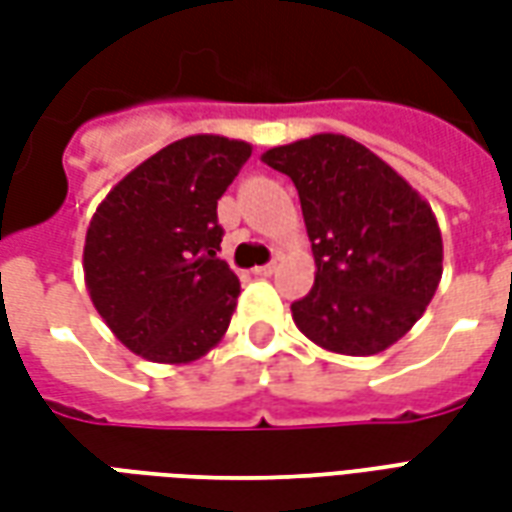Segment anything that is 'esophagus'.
<instances>
[{
  "mask_svg": "<svg viewBox=\"0 0 512 512\" xmlns=\"http://www.w3.org/2000/svg\"><path fill=\"white\" fill-rule=\"evenodd\" d=\"M274 271H277V263H266V266H257V268H252V274H255V277H260V279L271 277V274H274Z\"/></svg>",
  "mask_w": 512,
  "mask_h": 512,
  "instance_id": "esophagus-1",
  "label": "esophagus"
}]
</instances>
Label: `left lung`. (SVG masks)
<instances>
[{"mask_svg":"<svg viewBox=\"0 0 512 512\" xmlns=\"http://www.w3.org/2000/svg\"><path fill=\"white\" fill-rule=\"evenodd\" d=\"M263 161L299 191L318 268L310 293L290 304L296 326L345 356L397 343L441 279V233L428 202L343 134L271 147Z\"/></svg>","mask_w":512,"mask_h":512,"instance_id":"left-lung-1","label":"left lung"}]
</instances>
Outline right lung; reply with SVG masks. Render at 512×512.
<instances>
[{
	"label": "right lung",
	"mask_w": 512,
	"mask_h": 512,
	"mask_svg": "<svg viewBox=\"0 0 512 512\" xmlns=\"http://www.w3.org/2000/svg\"><path fill=\"white\" fill-rule=\"evenodd\" d=\"M252 145L186 136L142 161L98 205L84 241V279L117 340L150 362L208 354L233 318L241 282L219 257L216 202Z\"/></svg>",
	"instance_id": "obj_1"
}]
</instances>
